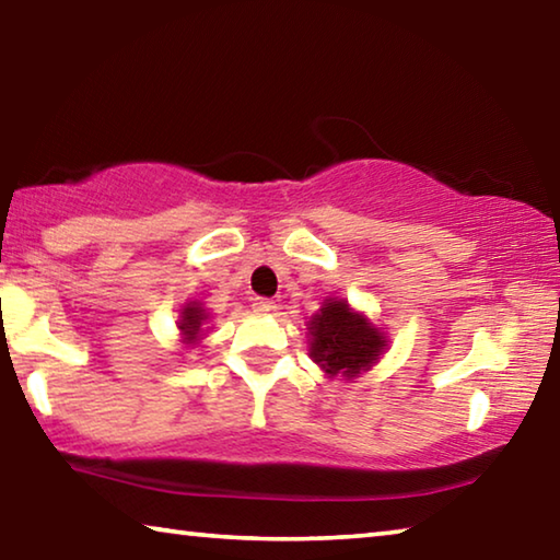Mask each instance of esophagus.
<instances>
[{
  "label": "esophagus",
  "mask_w": 560,
  "mask_h": 560,
  "mask_svg": "<svg viewBox=\"0 0 560 560\" xmlns=\"http://www.w3.org/2000/svg\"><path fill=\"white\" fill-rule=\"evenodd\" d=\"M252 306H254V311H259V314H271V311H277V301L259 296V299H254Z\"/></svg>",
  "instance_id": "esophagus-1"
}]
</instances>
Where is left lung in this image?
<instances>
[{
	"mask_svg": "<svg viewBox=\"0 0 560 560\" xmlns=\"http://www.w3.org/2000/svg\"><path fill=\"white\" fill-rule=\"evenodd\" d=\"M311 355L328 375L355 377L368 371L385 346L383 336L346 301H326L311 320Z\"/></svg>",
	"mask_w": 560,
	"mask_h": 560,
	"instance_id": "1",
	"label": "left lung"
}]
</instances>
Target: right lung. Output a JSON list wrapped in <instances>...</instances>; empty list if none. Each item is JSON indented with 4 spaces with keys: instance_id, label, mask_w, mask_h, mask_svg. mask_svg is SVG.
<instances>
[{
    "instance_id": "right-lung-1",
    "label": "right lung",
    "mask_w": 560,
    "mask_h": 560,
    "mask_svg": "<svg viewBox=\"0 0 560 560\" xmlns=\"http://www.w3.org/2000/svg\"><path fill=\"white\" fill-rule=\"evenodd\" d=\"M202 320H205V311L197 306V303H189V306H185L183 320H179V330H183L187 343H192V340H197V336H200Z\"/></svg>"
}]
</instances>
